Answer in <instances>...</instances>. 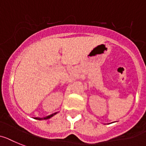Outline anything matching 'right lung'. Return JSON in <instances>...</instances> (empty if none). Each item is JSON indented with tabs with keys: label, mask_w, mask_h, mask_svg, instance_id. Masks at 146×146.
Wrapping results in <instances>:
<instances>
[{
	"label": "right lung",
	"mask_w": 146,
	"mask_h": 146,
	"mask_svg": "<svg viewBox=\"0 0 146 146\" xmlns=\"http://www.w3.org/2000/svg\"><path fill=\"white\" fill-rule=\"evenodd\" d=\"M57 113H52V114L51 115H49V116H47V117H44V118H38V117H35V119H38V120H41V119H48L51 118L52 117H53L54 115H56Z\"/></svg>",
	"instance_id": "1"
}]
</instances>
